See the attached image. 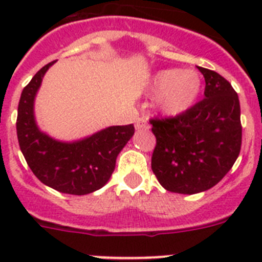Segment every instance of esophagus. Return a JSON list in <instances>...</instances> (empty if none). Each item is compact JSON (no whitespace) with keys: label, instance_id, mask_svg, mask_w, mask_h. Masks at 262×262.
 Instances as JSON below:
<instances>
[{"label":"esophagus","instance_id":"esophagus-1","mask_svg":"<svg viewBox=\"0 0 262 262\" xmlns=\"http://www.w3.org/2000/svg\"><path fill=\"white\" fill-rule=\"evenodd\" d=\"M135 127H136V129H148L149 128V126H148V122L145 118H138Z\"/></svg>","mask_w":262,"mask_h":262}]
</instances>
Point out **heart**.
Returning <instances> with one entry per match:
<instances>
[{"instance_id":"heart-1","label":"heart","mask_w":262,"mask_h":262,"mask_svg":"<svg viewBox=\"0 0 262 262\" xmlns=\"http://www.w3.org/2000/svg\"><path fill=\"white\" fill-rule=\"evenodd\" d=\"M201 88L200 73L193 69H164L151 80V92L159 94L157 108L165 117H178L190 110L200 97Z\"/></svg>"}]
</instances>
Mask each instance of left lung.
<instances>
[{
	"instance_id": "1",
	"label": "left lung",
	"mask_w": 262,
	"mask_h": 262,
	"mask_svg": "<svg viewBox=\"0 0 262 262\" xmlns=\"http://www.w3.org/2000/svg\"><path fill=\"white\" fill-rule=\"evenodd\" d=\"M198 69L206 81L205 98L182 115L151 119L156 136L152 170L172 193L211 189L232 168L242 147L239 97L219 73Z\"/></svg>"
}]
</instances>
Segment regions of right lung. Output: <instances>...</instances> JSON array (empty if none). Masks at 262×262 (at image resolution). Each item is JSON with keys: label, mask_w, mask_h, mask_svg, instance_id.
Segmentation results:
<instances>
[{"label": "right lung", "mask_w": 262, "mask_h": 262, "mask_svg": "<svg viewBox=\"0 0 262 262\" xmlns=\"http://www.w3.org/2000/svg\"><path fill=\"white\" fill-rule=\"evenodd\" d=\"M45 66L30 81L18 105L17 135L20 151L40 182L60 193L85 195L107 184L119 152L133 138L134 124L111 126L75 142H61L36 124L34 103L46 72Z\"/></svg>", "instance_id": "add662e5"}]
</instances>
